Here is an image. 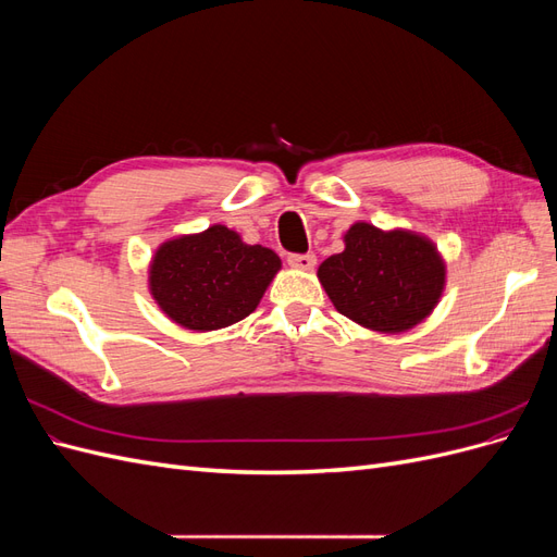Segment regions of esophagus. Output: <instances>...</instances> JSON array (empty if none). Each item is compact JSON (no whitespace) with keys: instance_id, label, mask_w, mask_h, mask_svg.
<instances>
[{"instance_id":"obj_1","label":"esophagus","mask_w":557,"mask_h":557,"mask_svg":"<svg viewBox=\"0 0 557 557\" xmlns=\"http://www.w3.org/2000/svg\"><path fill=\"white\" fill-rule=\"evenodd\" d=\"M288 264L295 269H301V272H311V269L315 267V256L313 252H305V256H297V252H293V256H288Z\"/></svg>"}]
</instances>
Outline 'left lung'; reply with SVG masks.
<instances>
[{"instance_id": "1", "label": "left lung", "mask_w": 557, "mask_h": 557, "mask_svg": "<svg viewBox=\"0 0 557 557\" xmlns=\"http://www.w3.org/2000/svg\"><path fill=\"white\" fill-rule=\"evenodd\" d=\"M334 309L367 330L399 334L434 311L446 288V262L436 246L411 230L356 223L344 250L318 267Z\"/></svg>"}]
</instances>
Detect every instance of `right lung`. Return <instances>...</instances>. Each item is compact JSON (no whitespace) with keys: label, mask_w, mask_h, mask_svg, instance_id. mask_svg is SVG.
<instances>
[{"label":"right lung","mask_w":557,"mask_h":557,"mask_svg":"<svg viewBox=\"0 0 557 557\" xmlns=\"http://www.w3.org/2000/svg\"><path fill=\"white\" fill-rule=\"evenodd\" d=\"M278 269L281 258L272 248L250 246L239 232L211 225L158 246L148 267V290L176 325L211 332L256 311Z\"/></svg>","instance_id":"1"}]
</instances>
